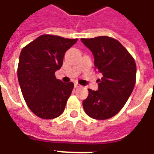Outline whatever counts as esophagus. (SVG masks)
I'll use <instances>...</instances> for the list:
<instances>
[{
    "label": "esophagus",
    "mask_w": 154,
    "mask_h": 154,
    "mask_svg": "<svg viewBox=\"0 0 154 154\" xmlns=\"http://www.w3.org/2000/svg\"><path fill=\"white\" fill-rule=\"evenodd\" d=\"M74 87H75V88H80V87H81V85H80L79 84L75 83L74 84Z\"/></svg>",
    "instance_id": "34e87169"
}]
</instances>
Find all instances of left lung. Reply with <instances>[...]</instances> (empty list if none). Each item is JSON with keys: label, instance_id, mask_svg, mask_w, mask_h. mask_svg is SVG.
Wrapping results in <instances>:
<instances>
[{"label": "left lung", "instance_id": "left-lung-1", "mask_svg": "<svg viewBox=\"0 0 154 154\" xmlns=\"http://www.w3.org/2000/svg\"><path fill=\"white\" fill-rule=\"evenodd\" d=\"M92 51L94 64L103 75L97 91L88 90L83 101L85 113L95 119H107L122 109L133 91L136 81L134 57L120 42L108 36L81 38Z\"/></svg>", "mask_w": 154, "mask_h": 154}]
</instances>
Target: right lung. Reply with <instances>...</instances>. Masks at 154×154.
<instances>
[{
    "mask_svg": "<svg viewBox=\"0 0 154 154\" xmlns=\"http://www.w3.org/2000/svg\"><path fill=\"white\" fill-rule=\"evenodd\" d=\"M77 38L42 35L21 51L17 76L23 99L35 116L57 118L64 112L73 83H64L54 76L63 64L65 53Z\"/></svg>",
    "mask_w": 154,
    "mask_h": 154,
    "instance_id": "1",
    "label": "right lung"
}]
</instances>
